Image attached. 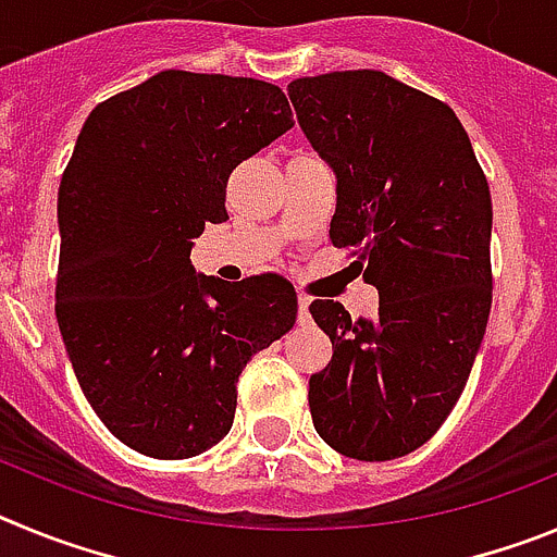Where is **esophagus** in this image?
Returning a JSON list of instances; mask_svg holds the SVG:
<instances>
[{"label":"esophagus","instance_id":"esophagus-1","mask_svg":"<svg viewBox=\"0 0 557 557\" xmlns=\"http://www.w3.org/2000/svg\"><path fill=\"white\" fill-rule=\"evenodd\" d=\"M298 323H309V298L298 295Z\"/></svg>","mask_w":557,"mask_h":557}]
</instances>
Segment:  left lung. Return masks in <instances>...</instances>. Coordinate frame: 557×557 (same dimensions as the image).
Returning a JSON list of instances; mask_svg holds the SVG:
<instances>
[{"label":"left lung","instance_id":"left-lung-1","mask_svg":"<svg viewBox=\"0 0 557 557\" xmlns=\"http://www.w3.org/2000/svg\"><path fill=\"white\" fill-rule=\"evenodd\" d=\"M287 91L337 175L329 239L379 289L373 321L309 304L334 348L309 379L312 424L339 455L396 460L455 410L488 326V181L455 111L385 72L298 77Z\"/></svg>","mask_w":557,"mask_h":557}]
</instances>
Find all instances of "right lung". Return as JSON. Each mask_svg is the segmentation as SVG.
<instances>
[{
    "mask_svg": "<svg viewBox=\"0 0 557 557\" xmlns=\"http://www.w3.org/2000/svg\"><path fill=\"white\" fill-rule=\"evenodd\" d=\"M293 125L273 83L166 69L77 136L58 189V329L91 410L141 455L220 444L243 368L293 329L284 275L225 284L189 262L206 223L228 220L231 170Z\"/></svg>",
    "mask_w": 557,
    "mask_h": 557,
    "instance_id": "1",
    "label": "right lung"
}]
</instances>
